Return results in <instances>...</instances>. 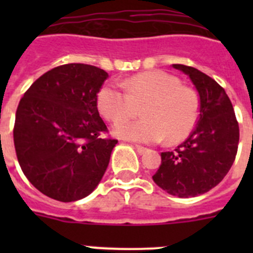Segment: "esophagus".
Wrapping results in <instances>:
<instances>
[{
	"label": "esophagus",
	"instance_id": "esophagus-1",
	"mask_svg": "<svg viewBox=\"0 0 253 253\" xmlns=\"http://www.w3.org/2000/svg\"><path fill=\"white\" fill-rule=\"evenodd\" d=\"M134 148H135V151H137L138 153H139V154H143V153H144V152L147 151V148H146V147L138 146V144H135V146H134Z\"/></svg>",
	"mask_w": 253,
	"mask_h": 253
}]
</instances>
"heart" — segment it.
Masks as SVG:
<instances>
[{
	"mask_svg": "<svg viewBox=\"0 0 253 253\" xmlns=\"http://www.w3.org/2000/svg\"><path fill=\"white\" fill-rule=\"evenodd\" d=\"M123 87L125 91L106 84L97 93L101 115L109 122H119L114 126L116 137L142 143H156L166 137L169 143H177L195 126L198 95L182 86L176 76L158 69L148 71L125 80ZM139 107L144 118L124 120L136 115Z\"/></svg>",
	"mask_w": 253,
	"mask_h": 253,
	"instance_id": "heart-1",
	"label": "heart"
}]
</instances>
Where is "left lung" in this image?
<instances>
[{"label": "left lung", "instance_id": "obj_1", "mask_svg": "<svg viewBox=\"0 0 253 253\" xmlns=\"http://www.w3.org/2000/svg\"><path fill=\"white\" fill-rule=\"evenodd\" d=\"M187 75L200 96L199 122L190 137L172 152L161 153L153 181L166 193L194 198L224 178L236 160L240 126L224 88L194 67L172 64Z\"/></svg>", "mask_w": 253, "mask_h": 253}]
</instances>
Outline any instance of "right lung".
<instances>
[{"mask_svg": "<svg viewBox=\"0 0 253 253\" xmlns=\"http://www.w3.org/2000/svg\"><path fill=\"white\" fill-rule=\"evenodd\" d=\"M107 77L90 64H63L40 76L20 100L13 126L17 161L44 195L76 202L101 181L118 143L101 138L107 128L97 93Z\"/></svg>", "mask_w": 253, "mask_h": 253, "instance_id": "obj_1", "label": "right lung"}]
</instances>
